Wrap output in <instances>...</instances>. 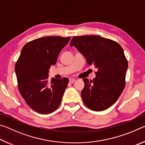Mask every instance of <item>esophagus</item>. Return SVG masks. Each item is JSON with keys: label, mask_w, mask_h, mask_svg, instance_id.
Returning <instances> with one entry per match:
<instances>
[{"label": "esophagus", "mask_w": 145, "mask_h": 145, "mask_svg": "<svg viewBox=\"0 0 145 145\" xmlns=\"http://www.w3.org/2000/svg\"><path fill=\"white\" fill-rule=\"evenodd\" d=\"M75 81V78H69V82L70 83H73Z\"/></svg>", "instance_id": "34e87169"}]
</instances>
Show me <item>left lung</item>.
I'll use <instances>...</instances> for the list:
<instances>
[{"label":"left lung","instance_id":"left-lung-1","mask_svg":"<svg viewBox=\"0 0 145 145\" xmlns=\"http://www.w3.org/2000/svg\"><path fill=\"white\" fill-rule=\"evenodd\" d=\"M73 46L98 70L93 80L83 78V102L92 111H104L117 101L125 85L128 62L123 50L116 41L96 35L74 36Z\"/></svg>","mask_w":145,"mask_h":145}]
</instances>
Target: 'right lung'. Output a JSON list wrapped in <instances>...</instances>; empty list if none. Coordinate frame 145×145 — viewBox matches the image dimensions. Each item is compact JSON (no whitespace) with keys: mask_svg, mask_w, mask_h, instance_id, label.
I'll return each instance as SVG.
<instances>
[{"mask_svg":"<svg viewBox=\"0 0 145 145\" xmlns=\"http://www.w3.org/2000/svg\"><path fill=\"white\" fill-rule=\"evenodd\" d=\"M70 38L46 36L26 43L15 65L20 93L34 111L47 114L57 109L67 88L68 78L48 81V70L57 62Z\"/></svg>","mask_w":145,"mask_h":145,"instance_id":"right-lung-1","label":"right lung"}]
</instances>
